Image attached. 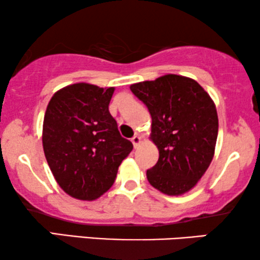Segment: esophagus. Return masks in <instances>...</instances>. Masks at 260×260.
<instances>
[{"instance_id": "34e87169", "label": "esophagus", "mask_w": 260, "mask_h": 260, "mask_svg": "<svg viewBox=\"0 0 260 260\" xmlns=\"http://www.w3.org/2000/svg\"><path fill=\"white\" fill-rule=\"evenodd\" d=\"M131 142H133V144H134V147L135 148H137L138 145L141 144V142H142V137L140 136V135H135V136L131 138Z\"/></svg>"}]
</instances>
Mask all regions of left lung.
Here are the masks:
<instances>
[{
    "mask_svg": "<svg viewBox=\"0 0 260 260\" xmlns=\"http://www.w3.org/2000/svg\"><path fill=\"white\" fill-rule=\"evenodd\" d=\"M130 90L150 112V140L158 149L157 163L147 170L149 183L167 195L187 193L214 156V102L197 81L177 74L133 84Z\"/></svg>",
    "mask_w": 260,
    "mask_h": 260,
    "instance_id": "left-lung-1",
    "label": "left lung"
}]
</instances>
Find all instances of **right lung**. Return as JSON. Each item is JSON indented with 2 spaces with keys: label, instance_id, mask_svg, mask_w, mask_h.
<instances>
[{
  "label": "right lung",
  "instance_id": "add662e5",
  "mask_svg": "<svg viewBox=\"0 0 260 260\" xmlns=\"http://www.w3.org/2000/svg\"><path fill=\"white\" fill-rule=\"evenodd\" d=\"M113 91L86 83L69 85L55 92L46 110V159L62 190L78 200H95L110 189L134 148L109 111Z\"/></svg>",
  "mask_w": 260,
  "mask_h": 260
}]
</instances>
